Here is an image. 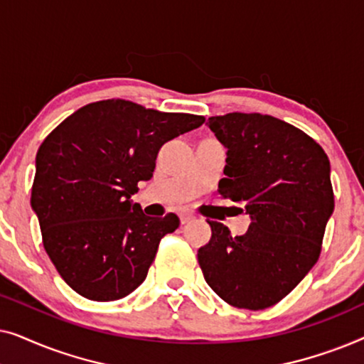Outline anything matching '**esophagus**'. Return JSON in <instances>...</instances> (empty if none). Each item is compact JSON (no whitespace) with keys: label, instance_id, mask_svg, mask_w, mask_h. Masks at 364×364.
Masks as SVG:
<instances>
[{"label":"esophagus","instance_id":"1","mask_svg":"<svg viewBox=\"0 0 364 364\" xmlns=\"http://www.w3.org/2000/svg\"><path fill=\"white\" fill-rule=\"evenodd\" d=\"M178 217H181L182 225H186V223H191L192 220H196V215H193V213H191V212H186V210L181 212V215H178Z\"/></svg>","mask_w":364,"mask_h":364}]
</instances>
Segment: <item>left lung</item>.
<instances>
[{
    "mask_svg": "<svg viewBox=\"0 0 364 364\" xmlns=\"http://www.w3.org/2000/svg\"><path fill=\"white\" fill-rule=\"evenodd\" d=\"M227 147L218 193L245 203V235L210 222L212 238L198 248L208 287L228 305L265 310L300 283L321 252L335 208L330 161L320 144L291 124L263 114L208 117Z\"/></svg>",
    "mask_w": 364,
    "mask_h": 364,
    "instance_id": "left-lung-1",
    "label": "left lung"
}]
</instances>
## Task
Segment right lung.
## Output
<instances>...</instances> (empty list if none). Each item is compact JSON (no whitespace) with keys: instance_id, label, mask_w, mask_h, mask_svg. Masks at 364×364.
I'll return each instance as SVG.
<instances>
[{"instance_id":"add662e5","label":"right lung","mask_w":364,"mask_h":364,"mask_svg":"<svg viewBox=\"0 0 364 364\" xmlns=\"http://www.w3.org/2000/svg\"><path fill=\"white\" fill-rule=\"evenodd\" d=\"M203 121L107 99L77 109L44 139L31 207L44 250L74 291L114 301L146 280L161 238L181 220L147 217L131 197L151 181L159 149Z\"/></svg>"}]
</instances>
